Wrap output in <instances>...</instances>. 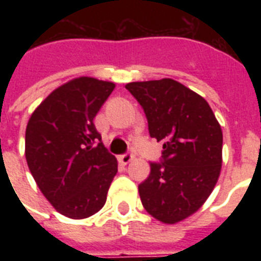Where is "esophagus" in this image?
<instances>
[{
    "instance_id": "34e87169",
    "label": "esophagus",
    "mask_w": 261,
    "mask_h": 261,
    "mask_svg": "<svg viewBox=\"0 0 261 261\" xmlns=\"http://www.w3.org/2000/svg\"><path fill=\"white\" fill-rule=\"evenodd\" d=\"M133 158H134V156H133V153L125 152V153H123V155H120V162H121L123 165H127L128 162H131V161H133Z\"/></svg>"
}]
</instances>
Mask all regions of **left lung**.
Listing matches in <instances>:
<instances>
[{
	"label": "left lung",
	"instance_id": "8db88e82",
	"mask_svg": "<svg viewBox=\"0 0 261 261\" xmlns=\"http://www.w3.org/2000/svg\"><path fill=\"white\" fill-rule=\"evenodd\" d=\"M125 89L141 105L148 131L164 142L161 162L138 186L148 213L176 224L201 207L218 180L222 131L205 99L177 81L131 82Z\"/></svg>",
	"mask_w": 261,
	"mask_h": 261
}]
</instances>
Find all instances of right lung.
Instances as JSON below:
<instances>
[{
    "instance_id": "right-lung-1",
    "label": "right lung",
    "mask_w": 261,
    "mask_h": 261,
    "mask_svg": "<svg viewBox=\"0 0 261 261\" xmlns=\"http://www.w3.org/2000/svg\"><path fill=\"white\" fill-rule=\"evenodd\" d=\"M113 82L81 76L48 95L26 127L25 156L44 197L68 218H88L106 202L117 173L93 119Z\"/></svg>"
}]
</instances>
